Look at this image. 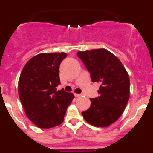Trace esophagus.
I'll return each instance as SVG.
<instances>
[{"label": "esophagus", "instance_id": "1", "mask_svg": "<svg viewBox=\"0 0 153 153\" xmlns=\"http://www.w3.org/2000/svg\"><path fill=\"white\" fill-rule=\"evenodd\" d=\"M74 96H75L76 97H81V96H82V94H79V93H74Z\"/></svg>", "mask_w": 153, "mask_h": 153}]
</instances>
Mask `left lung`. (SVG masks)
Instances as JSON below:
<instances>
[{"label": "left lung", "mask_w": 153, "mask_h": 153, "mask_svg": "<svg viewBox=\"0 0 153 153\" xmlns=\"http://www.w3.org/2000/svg\"><path fill=\"white\" fill-rule=\"evenodd\" d=\"M93 82L100 83L99 97L90 99L91 105L82 112L86 122L97 127H106L120 117L129 98V75L118 58L106 49L79 51Z\"/></svg>", "instance_id": "8db88e82"}]
</instances>
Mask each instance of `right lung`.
I'll list each match as a JSON object with an SVG mask.
<instances>
[{
  "instance_id": "right-lung-1",
  "label": "right lung",
  "mask_w": 153,
  "mask_h": 153,
  "mask_svg": "<svg viewBox=\"0 0 153 153\" xmlns=\"http://www.w3.org/2000/svg\"><path fill=\"white\" fill-rule=\"evenodd\" d=\"M65 53H40L25 64L18 82V93L27 118L42 129L60 125L74 95L62 89L59 68Z\"/></svg>"
}]
</instances>
